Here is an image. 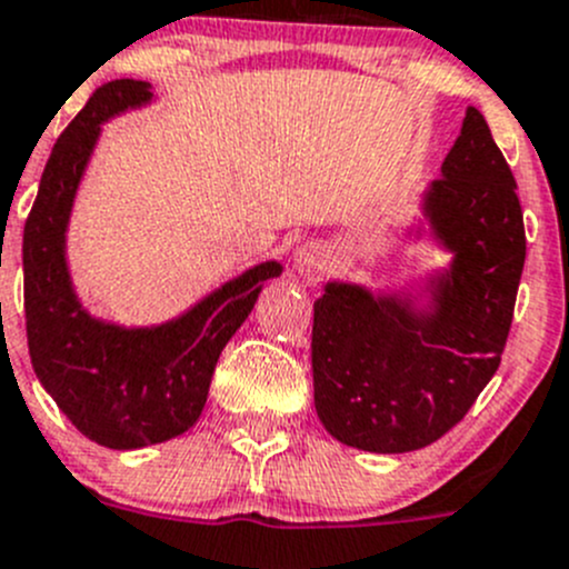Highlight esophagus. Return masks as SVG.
I'll return each instance as SVG.
<instances>
[{
	"instance_id": "esophagus-1",
	"label": "esophagus",
	"mask_w": 569,
	"mask_h": 569,
	"mask_svg": "<svg viewBox=\"0 0 569 569\" xmlns=\"http://www.w3.org/2000/svg\"><path fill=\"white\" fill-rule=\"evenodd\" d=\"M333 269V252L322 241H306L295 252V272L302 278H322Z\"/></svg>"
}]
</instances>
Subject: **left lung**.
Wrapping results in <instances>:
<instances>
[{
	"mask_svg": "<svg viewBox=\"0 0 569 569\" xmlns=\"http://www.w3.org/2000/svg\"><path fill=\"white\" fill-rule=\"evenodd\" d=\"M425 213L453 269L433 313L397 297L328 283L313 302V402L330 437L369 453H408L465 419L498 372L526 263L515 174L478 108L433 180Z\"/></svg>",
	"mask_w": 569,
	"mask_h": 569,
	"instance_id": "1",
	"label": "left lung"
}]
</instances>
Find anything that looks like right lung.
I'll list each match as a JSON object with an SVG mask.
<instances>
[{"instance_id": "right-lung-1", "label": "right lung", "mask_w": 569, "mask_h": 569, "mask_svg": "<svg viewBox=\"0 0 569 569\" xmlns=\"http://www.w3.org/2000/svg\"><path fill=\"white\" fill-rule=\"evenodd\" d=\"M150 97V82L141 80H110L91 93L54 141L21 247L32 369L77 431L113 450L144 448L189 431L208 400L219 352L250 317L263 280L280 274L274 261L247 269L161 328L104 325L77 302L63 256L77 183L99 124Z\"/></svg>"}]
</instances>
